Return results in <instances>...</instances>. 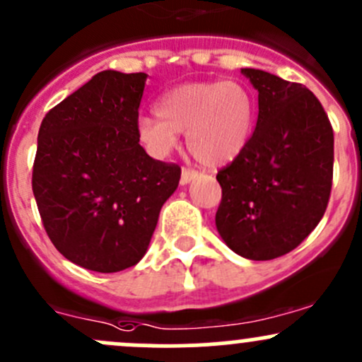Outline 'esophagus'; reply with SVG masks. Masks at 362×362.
<instances>
[{"label":"esophagus","mask_w":362,"mask_h":362,"mask_svg":"<svg viewBox=\"0 0 362 362\" xmlns=\"http://www.w3.org/2000/svg\"><path fill=\"white\" fill-rule=\"evenodd\" d=\"M200 176V173L195 169H186V167H182L181 170V185H188L189 181H193L195 177Z\"/></svg>","instance_id":"1"}]
</instances>
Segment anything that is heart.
Returning a JSON list of instances; mask_svg holds the SVG:
<instances>
[{
    "mask_svg": "<svg viewBox=\"0 0 362 362\" xmlns=\"http://www.w3.org/2000/svg\"><path fill=\"white\" fill-rule=\"evenodd\" d=\"M156 115H143L136 126L141 145L153 157L174 148L177 133H186L189 153L202 165L219 167L247 148L254 131L255 105L236 81H198L170 89Z\"/></svg>",
    "mask_w": 362,
    "mask_h": 362,
    "instance_id": "b5f03b06",
    "label": "heart"
}]
</instances>
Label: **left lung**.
Listing matches in <instances>:
<instances>
[{
	"instance_id": "8db88e82",
	"label": "left lung",
	"mask_w": 362,
	"mask_h": 362,
	"mask_svg": "<svg viewBox=\"0 0 362 362\" xmlns=\"http://www.w3.org/2000/svg\"><path fill=\"white\" fill-rule=\"evenodd\" d=\"M259 91V115L247 148L223 169L216 226L233 252L271 260L310 235L329 202L333 127L304 84L242 69Z\"/></svg>"
}]
</instances>
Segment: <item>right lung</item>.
I'll list each match as a JSON object with an SVG mask.
<instances>
[{
  "label": "right lung",
  "mask_w": 362,
  "mask_h": 362,
  "mask_svg": "<svg viewBox=\"0 0 362 362\" xmlns=\"http://www.w3.org/2000/svg\"><path fill=\"white\" fill-rule=\"evenodd\" d=\"M146 74L103 71L42 119L33 192L55 248L77 266L117 273L145 255L181 167L151 158L136 126Z\"/></svg>",
  "instance_id": "add662e5"
}]
</instances>
